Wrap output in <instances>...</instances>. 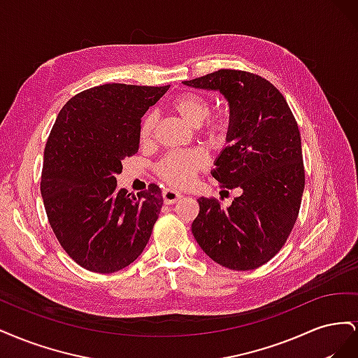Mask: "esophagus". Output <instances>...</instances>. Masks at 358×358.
Returning <instances> with one entry per match:
<instances>
[{
	"mask_svg": "<svg viewBox=\"0 0 358 358\" xmlns=\"http://www.w3.org/2000/svg\"><path fill=\"white\" fill-rule=\"evenodd\" d=\"M180 199H182V194L175 191V189L166 188L164 191H162V200H164L166 204H175Z\"/></svg>",
	"mask_w": 358,
	"mask_h": 358,
	"instance_id": "1",
	"label": "esophagus"
}]
</instances>
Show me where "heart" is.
<instances>
[{
  "label": "heart",
  "instance_id": "1",
  "mask_svg": "<svg viewBox=\"0 0 358 358\" xmlns=\"http://www.w3.org/2000/svg\"><path fill=\"white\" fill-rule=\"evenodd\" d=\"M175 112L192 127L203 124L210 113V103L208 99L197 92H183L178 95L171 103ZM157 124V115L148 112L138 128V137L142 142H148L152 137ZM231 117L227 113L215 115L203 124V133L210 140H222L230 131ZM206 167V157L200 150H188V152H171L159 161L157 173L162 180L171 187H187L196 178L199 171Z\"/></svg>",
  "mask_w": 358,
  "mask_h": 358
}]
</instances>
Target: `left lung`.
<instances>
[{
    "mask_svg": "<svg viewBox=\"0 0 358 358\" xmlns=\"http://www.w3.org/2000/svg\"><path fill=\"white\" fill-rule=\"evenodd\" d=\"M183 85L220 91L229 101L227 146L210 173L222 188L242 191L227 209L200 197L192 234L215 263L257 268L285 245L300 210L305 167L294 115L284 95L254 73L222 69Z\"/></svg>",
    "mask_w": 358,
    "mask_h": 358,
    "instance_id": "8db88e82",
    "label": "left lung"
}]
</instances>
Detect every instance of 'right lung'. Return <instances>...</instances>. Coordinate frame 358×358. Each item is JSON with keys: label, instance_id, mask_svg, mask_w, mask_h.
<instances>
[{"label": "right lung", "instance_id": "obj_1", "mask_svg": "<svg viewBox=\"0 0 358 358\" xmlns=\"http://www.w3.org/2000/svg\"><path fill=\"white\" fill-rule=\"evenodd\" d=\"M167 86L106 83L62 107L45 148L41 197L58 242L76 263L113 273L143 252L162 208L150 183L134 196L116 188L122 159L138 150L142 116Z\"/></svg>", "mask_w": 358, "mask_h": 358}]
</instances>
